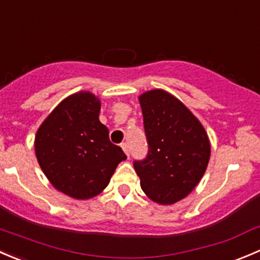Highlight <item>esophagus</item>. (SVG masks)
<instances>
[{"instance_id":"1","label":"esophagus","mask_w":260,"mask_h":260,"mask_svg":"<svg viewBox=\"0 0 260 260\" xmlns=\"http://www.w3.org/2000/svg\"><path fill=\"white\" fill-rule=\"evenodd\" d=\"M120 147L123 148V151H124V152H125V155H127L128 157H129V150H128V145H127V143L123 142L122 145H120Z\"/></svg>"}]
</instances>
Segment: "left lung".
<instances>
[{
  "instance_id": "left-lung-1",
  "label": "left lung",
  "mask_w": 260,
  "mask_h": 260,
  "mask_svg": "<svg viewBox=\"0 0 260 260\" xmlns=\"http://www.w3.org/2000/svg\"><path fill=\"white\" fill-rule=\"evenodd\" d=\"M148 152L133 166L150 200L173 205L200 183L211 155L208 136L200 120L164 90L140 96Z\"/></svg>"
}]
</instances>
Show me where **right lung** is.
I'll return each instance as SVG.
<instances>
[{"mask_svg":"<svg viewBox=\"0 0 260 260\" xmlns=\"http://www.w3.org/2000/svg\"><path fill=\"white\" fill-rule=\"evenodd\" d=\"M100 100L80 91L63 100L35 136V155L55 189L75 200H89L107 188L127 156L109 140L99 120Z\"/></svg>","mask_w":260,"mask_h":260,"instance_id":"1","label":"right lung"}]
</instances>
